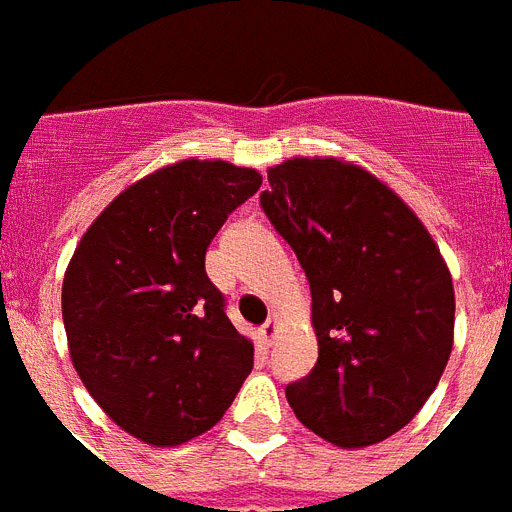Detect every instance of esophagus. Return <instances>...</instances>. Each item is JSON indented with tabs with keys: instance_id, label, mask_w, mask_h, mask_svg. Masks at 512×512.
Here are the masks:
<instances>
[{
	"instance_id": "34e87169",
	"label": "esophagus",
	"mask_w": 512,
	"mask_h": 512,
	"mask_svg": "<svg viewBox=\"0 0 512 512\" xmlns=\"http://www.w3.org/2000/svg\"><path fill=\"white\" fill-rule=\"evenodd\" d=\"M276 334H278V321H276V315H270L268 321L257 328V342L263 344V347H270L273 339H276Z\"/></svg>"
}]
</instances>
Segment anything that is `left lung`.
Segmentation results:
<instances>
[{
	"instance_id": "1",
	"label": "left lung",
	"mask_w": 512,
	"mask_h": 512,
	"mask_svg": "<svg viewBox=\"0 0 512 512\" xmlns=\"http://www.w3.org/2000/svg\"><path fill=\"white\" fill-rule=\"evenodd\" d=\"M263 210L294 249L318 363L286 386L302 426L357 450L413 421L455 336V289L421 218L371 170L339 157L268 168Z\"/></svg>"
}]
</instances>
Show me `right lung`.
<instances>
[{"instance_id": "add662e5", "label": "right lung", "mask_w": 512, "mask_h": 512, "mask_svg": "<svg viewBox=\"0 0 512 512\" xmlns=\"http://www.w3.org/2000/svg\"><path fill=\"white\" fill-rule=\"evenodd\" d=\"M263 184L226 160L162 165L86 228L62 278L73 368L112 423L178 447L223 418L255 347L231 326L205 252Z\"/></svg>"}]
</instances>
